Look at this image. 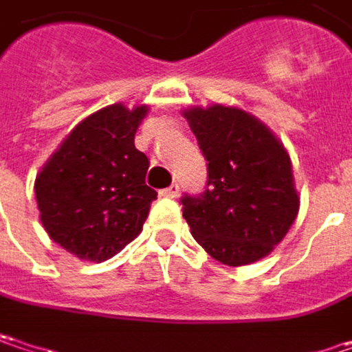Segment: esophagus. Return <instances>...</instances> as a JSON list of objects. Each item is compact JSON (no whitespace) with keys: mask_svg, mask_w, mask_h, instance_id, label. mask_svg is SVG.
Listing matches in <instances>:
<instances>
[{"mask_svg":"<svg viewBox=\"0 0 352 352\" xmlns=\"http://www.w3.org/2000/svg\"><path fill=\"white\" fill-rule=\"evenodd\" d=\"M177 195H179V185H177V183L169 185L167 189H163V191H161V197H167V199H175Z\"/></svg>","mask_w":352,"mask_h":352,"instance_id":"34e87169","label":"esophagus"}]
</instances>
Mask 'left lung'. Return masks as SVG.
<instances>
[{
	"label": "left lung",
	"instance_id": "obj_1",
	"mask_svg": "<svg viewBox=\"0 0 352 352\" xmlns=\"http://www.w3.org/2000/svg\"><path fill=\"white\" fill-rule=\"evenodd\" d=\"M191 131L207 159V187L183 195V217L195 241L229 267L273 251L299 213L291 159L279 139L235 107H193Z\"/></svg>",
	"mask_w": 352,
	"mask_h": 352
}]
</instances>
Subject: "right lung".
Instances as JSON below:
<instances>
[{
    "instance_id": "add662e5",
    "label": "right lung",
    "mask_w": 352,
    "mask_h": 352,
    "mask_svg": "<svg viewBox=\"0 0 352 352\" xmlns=\"http://www.w3.org/2000/svg\"><path fill=\"white\" fill-rule=\"evenodd\" d=\"M145 113L115 103L89 115L35 179L47 235L75 257L107 261L141 233L157 199L145 183L149 159L133 143Z\"/></svg>"
}]
</instances>
